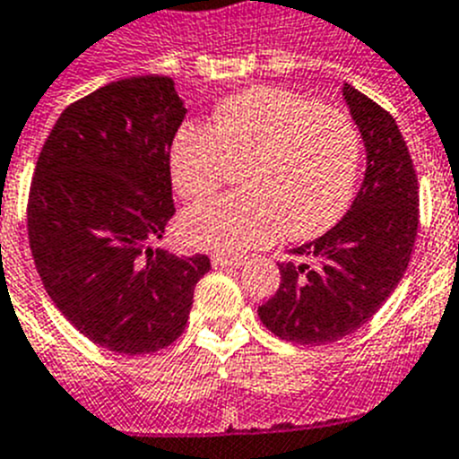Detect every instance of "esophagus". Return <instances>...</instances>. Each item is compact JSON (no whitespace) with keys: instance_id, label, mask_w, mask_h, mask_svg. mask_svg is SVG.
<instances>
[{"instance_id":"esophagus-1","label":"esophagus","mask_w":459,"mask_h":459,"mask_svg":"<svg viewBox=\"0 0 459 459\" xmlns=\"http://www.w3.org/2000/svg\"><path fill=\"white\" fill-rule=\"evenodd\" d=\"M240 263H242V258L224 256V254H214L212 256L214 268H233V265H240Z\"/></svg>"}]
</instances>
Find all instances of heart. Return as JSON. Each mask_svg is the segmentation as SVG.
Segmentation results:
<instances>
[{
  "mask_svg": "<svg viewBox=\"0 0 459 459\" xmlns=\"http://www.w3.org/2000/svg\"><path fill=\"white\" fill-rule=\"evenodd\" d=\"M242 194L191 207L180 233L189 247L240 254L284 233L316 238L340 221L360 170V135L340 108L258 85L224 99L210 126L182 125L170 143V180L186 201L214 196L230 169Z\"/></svg>",
  "mask_w": 459,
  "mask_h": 459,
  "instance_id": "1",
  "label": "heart"
}]
</instances>
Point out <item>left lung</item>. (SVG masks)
<instances>
[{"mask_svg":"<svg viewBox=\"0 0 459 459\" xmlns=\"http://www.w3.org/2000/svg\"><path fill=\"white\" fill-rule=\"evenodd\" d=\"M344 99L368 150V170L340 224L290 249L302 263H279L281 281L258 307L279 340L333 344L381 309L411 261L418 233V178L388 110L344 85Z\"/></svg>","mask_w":459,"mask_h":459,"instance_id":"8db88e82","label":"left lung"}]
</instances>
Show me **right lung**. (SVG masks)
Here are the masks:
<instances>
[{"label":"right lung","mask_w":459,"mask_h":459,"mask_svg":"<svg viewBox=\"0 0 459 459\" xmlns=\"http://www.w3.org/2000/svg\"><path fill=\"white\" fill-rule=\"evenodd\" d=\"M185 113L166 75L108 82L59 115L31 178L27 233L48 296L122 356L173 344L210 270L205 254L152 247L175 214L170 143Z\"/></svg>","instance_id":"add662e5"}]
</instances>
